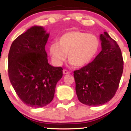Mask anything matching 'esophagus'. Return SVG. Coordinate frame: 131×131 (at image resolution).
<instances>
[{"instance_id": "obj_1", "label": "esophagus", "mask_w": 131, "mask_h": 131, "mask_svg": "<svg viewBox=\"0 0 131 131\" xmlns=\"http://www.w3.org/2000/svg\"><path fill=\"white\" fill-rule=\"evenodd\" d=\"M63 74H68V73H70V72H68V70H63Z\"/></svg>"}]
</instances>
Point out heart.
Wrapping results in <instances>:
<instances>
[{
    "label": "heart",
    "mask_w": 131,
    "mask_h": 131,
    "mask_svg": "<svg viewBox=\"0 0 131 131\" xmlns=\"http://www.w3.org/2000/svg\"><path fill=\"white\" fill-rule=\"evenodd\" d=\"M100 48V40L96 35L75 30L62 35L58 43L50 46L49 52L56 65H61L68 54L70 64L81 68L93 61Z\"/></svg>",
    "instance_id": "heart-1"
}]
</instances>
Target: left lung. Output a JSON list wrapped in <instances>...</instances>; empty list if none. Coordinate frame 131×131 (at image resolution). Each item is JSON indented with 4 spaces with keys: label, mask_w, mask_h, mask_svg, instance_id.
Instances as JSON below:
<instances>
[{
    "label": "left lung",
    "mask_w": 131,
    "mask_h": 131,
    "mask_svg": "<svg viewBox=\"0 0 131 131\" xmlns=\"http://www.w3.org/2000/svg\"><path fill=\"white\" fill-rule=\"evenodd\" d=\"M101 50L88 65L73 72L75 91L82 103L91 106L104 105L115 94L124 69L118 43L108 33L100 35Z\"/></svg>",
    "instance_id": "8db88e82"
}]
</instances>
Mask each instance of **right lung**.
I'll list each match as a JSON object with an SVG mask.
<instances>
[{
	"label": "right lung",
	"mask_w": 131,
	"mask_h": 131,
	"mask_svg": "<svg viewBox=\"0 0 131 131\" xmlns=\"http://www.w3.org/2000/svg\"><path fill=\"white\" fill-rule=\"evenodd\" d=\"M49 34L34 26L12 43L8 55V75L17 95L33 108L47 105L54 98L63 68L48 63L45 46Z\"/></svg>",
	"instance_id": "right-lung-1"
}]
</instances>
